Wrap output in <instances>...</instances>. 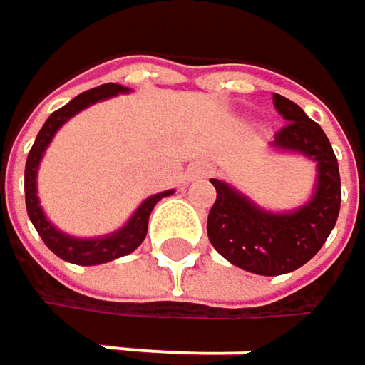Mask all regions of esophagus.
I'll return each mask as SVG.
<instances>
[{
	"instance_id": "1",
	"label": "esophagus",
	"mask_w": 365,
	"mask_h": 365,
	"mask_svg": "<svg viewBox=\"0 0 365 365\" xmlns=\"http://www.w3.org/2000/svg\"><path fill=\"white\" fill-rule=\"evenodd\" d=\"M207 173H209V169H207V167H196L192 175H194V178H202V175H207Z\"/></svg>"
}]
</instances>
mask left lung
<instances>
[{
    "label": "left lung",
    "instance_id": "1",
    "mask_svg": "<svg viewBox=\"0 0 365 365\" xmlns=\"http://www.w3.org/2000/svg\"><path fill=\"white\" fill-rule=\"evenodd\" d=\"M285 126L274 133V145L296 150L317 160V190L309 205L274 215L257 209L228 183L211 180L217 198L207 217V235L215 252L235 266L277 277L304 266L322 250L340 211L338 160L322 126L294 101L272 95Z\"/></svg>",
    "mask_w": 365,
    "mask_h": 365
}]
</instances>
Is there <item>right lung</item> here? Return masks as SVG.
Listing matches in <instances>:
<instances>
[{
  "mask_svg": "<svg viewBox=\"0 0 365 365\" xmlns=\"http://www.w3.org/2000/svg\"><path fill=\"white\" fill-rule=\"evenodd\" d=\"M118 93H126L124 86L120 84H103V86H97V88H91L82 95H78L76 99H71L67 106H63L61 110H56L54 113H50V118L46 120V124L41 126V130L37 133L36 143L27 156V165H25V202H27V213H29V220L31 224L36 226L37 235L41 237V241L46 243V247L56 254L61 259L65 262H71V264H80V266H95V264H103V262H111L115 257H122V255L135 252L145 235H148V220H150V213L154 209V205L173 194V190H167V192H160V194H154L150 198H145L141 202V207L135 211V215L128 220V224L113 232L106 239H73V237H67L63 232H58L43 215L41 207H39V200H37V190H36V175H37V165L41 160V154L43 150L48 148L50 139L54 137V133L71 118L76 115L80 110L101 101V99H108L113 97Z\"/></svg>",
  "mask_w": 365,
  "mask_h": 365,
  "instance_id": "1",
  "label": "right lung"
}]
</instances>
